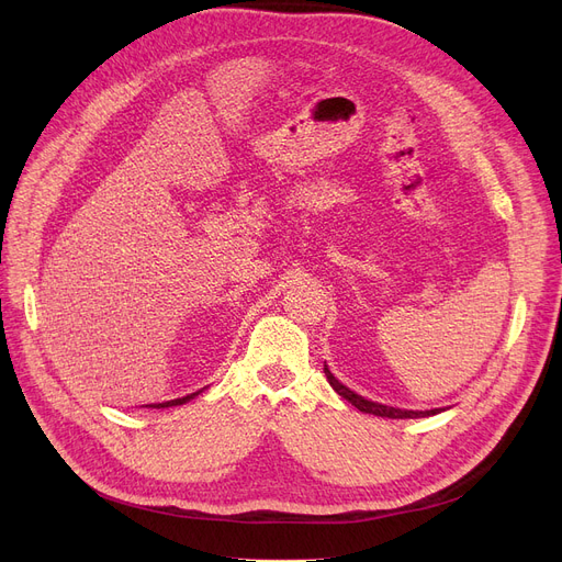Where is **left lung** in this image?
<instances>
[{"mask_svg": "<svg viewBox=\"0 0 562 562\" xmlns=\"http://www.w3.org/2000/svg\"><path fill=\"white\" fill-rule=\"evenodd\" d=\"M323 371H326V378L333 385V390L346 398L350 405H356L360 412H364V415H375V417H387V419H417V417H428V415H437V409H428V412H412V409H398V407H390V405H380V403H373V401H367L362 396H358L356 392H350L348 387H344L341 382L330 373L328 367H323Z\"/></svg>", "mask_w": 562, "mask_h": 562, "instance_id": "obj_1", "label": "left lung"}]
</instances>
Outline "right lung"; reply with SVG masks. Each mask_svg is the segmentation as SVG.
Listing matches in <instances>:
<instances>
[{"label":"right lung","instance_id":"obj_1","mask_svg":"<svg viewBox=\"0 0 562 562\" xmlns=\"http://www.w3.org/2000/svg\"><path fill=\"white\" fill-rule=\"evenodd\" d=\"M195 394H191V396H184V398H175V401H168V403H159L161 407H168V405H182V403H187V401H191Z\"/></svg>","mask_w":562,"mask_h":562}]
</instances>
